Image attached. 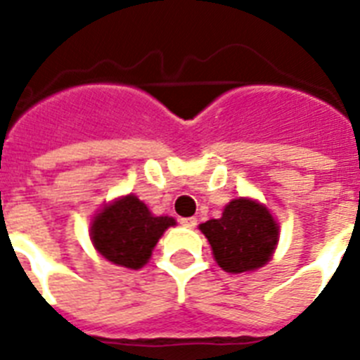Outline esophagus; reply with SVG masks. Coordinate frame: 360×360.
Returning a JSON list of instances; mask_svg holds the SVG:
<instances>
[{"label": "esophagus", "instance_id": "34e87169", "mask_svg": "<svg viewBox=\"0 0 360 360\" xmlns=\"http://www.w3.org/2000/svg\"><path fill=\"white\" fill-rule=\"evenodd\" d=\"M179 224L181 226H185V228H196V224H198V220L194 219V217H188V219H179Z\"/></svg>", "mask_w": 360, "mask_h": 360}]
</instances>
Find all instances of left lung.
<instances>
[{"instance_id":"obj_1","label":"left lung","mask_w":360,"mask_h":360,"mask_svg":"<svg viewBox=\"0 0 360 360\" xmlns=\"http://www.w3.org/2000/svg\"><path fill=\"white\" fill-rule=\"evenodd\" d=\"M214 259L228 273L254 271L269 262L278 240L273 214L254 200L239 198L226 205L222 219L200 224Z\"/></svg>"}]
</instances>
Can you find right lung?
<instances>
[{
	"label": "right lung",
	"mask_w": 360,
	"mask_h": 360,
	"mask_svg": "<svg viewBox=\"0 0 360 360\" xmlns=\"http://www.w3.org/2000/svg\"><path fill=\"white\" fill-rule=\"evenodd\" d=\"M174 224L175 220L169 217H153L146 203L129 194L95 217L91 240L108 262L140 269L151 257L160 236Z\"/></svg>",
	"instance_id": "right-lung-1"
}]
</instances>
